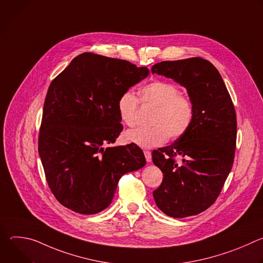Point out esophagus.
<instances>
[{
  "instance_id": "34e87169",
  "label": "esophagus",
  "mask_w": 263,
  "mask_h": 263,
  "mask_svg": "<svg viewBox=\"0 0 263 263\" xmlns=\"http://www.w3.org/2000/svg\"><path fill=\"white\" fill-rule=\"evenodd\" d=\"M143 153H144L145 160H146L147 162H151V161H152V154H151V152L147 151V149H145V151H143Z\"/></svg>"
}]
</instances>
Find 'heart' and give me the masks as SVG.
<instances>
[{"instance_id": "heart-1", "label": "heart", "mask_w": 263, "mask_h": 263, "mask_svg": "<svg viewBox=\"0 0 263 263\" xmlns=\"http://www.w3.org/2000/svg\"><path fill=\"white\" fill-rule=\"evenodd\" d=\"M139 102L155 107L151 127L137 128L126 133V138L141 147H154L171 139L182 137L193 125L195 105L190 96L180 92L178 86L163 80H154L139 89V100L127 90L118 101L121 121L129 127L137 123Z\"/></svg>"}]
</instances>
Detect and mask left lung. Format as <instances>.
<instances>
[{
	"label": "left lung",
	"mask_w": 263,
	"mask_h": 263,
	"mask_svg": "<svg viewBox=\"0 0 263 263\" xmlns=\"http://www.w3.org/2000/svg\"><path fill=\"white\" fill-rule=\"evenodd\" d=\"M152 73L163 74L186 87L195 105L192 127L173 144L152 152L163 173L153 192L157 207L172 217L197 215L218 198L233 162L236 148V111L216 67L194 57L162 61ZM182 161L177 162V158Z\"/></svg>",
	"instance_id": "8db88e82"
}]
</instances>
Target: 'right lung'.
Returning <instances> with one entry per match:
<instances>
[{
	"label": "right lung",
	"instance_id": "right-lung-1",
	"mask_svg": "<svg viewBox=\"0 0 263 263\" xmlns=\"http://www.w3.org/2000/svg\"><path fill=\"white\" fill-rule=\"evenodd\" d=\"M146 67L83 53L51 82L43 110L39 153L56 200L80 213L96 214L114 199L123 175L144 166L135 143H114L124 127L121 95L145 78Z\"/></svg>",
	"mask_w": 263,
	"mask_h": 263
}]
</instances>
